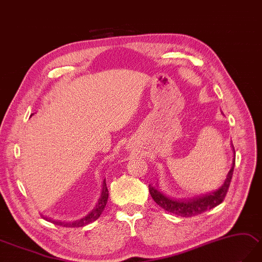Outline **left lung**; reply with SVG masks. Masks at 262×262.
<instances>
[{
    "label": "left lung",
    "mask_w": 262,
    "mask_h": 262,
    "mask_svg": "<svg viewBox=\"0 0 262 262\" xmlns=\"http://www.w3.org/2000/svg\"><path fill=\"white\" fill-rule=\"evenodd\" d=\"M232 148L234 151L233 145H232ZM234 164H235V159H233L232 161V166H231L230 171L227 175V179L224 181L222 186L219 187L214 192L205 194V195H201V196L187 199V200H175V199L166 196L165 194H163V192H161L159 188H157L159 186H151V185H148L149 193L155 202L159 204L161 208L166 210L167 212H171L173 214L184 216V217L199 215L201 213H203V212L213 209L216 205L222 203V201L224 200V198H226L228 193L231 180H232Z\"/></svg>",
    "instance_id": "obj_1"
}]
</instances>
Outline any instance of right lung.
<instances>
[{"label":"right lung","instance_id":"1","mask_svg":"<svg viewBox=\"0 0 262 262\" xmlns=\"http://www.w3.org/2000/svg\"><path fill=\"white\" fill-rule=\"evenodd\" d=\"M107 200H108V188H107V185H106V180H103L101 195H100V198L98 200V202H97L95 208L91 210L86 216H83V217L80 219V220H77V221H74V222L56 221V220H52V219H49L47 216H43V219H45V220H47V221H50L53 224H56V226H61V227H66V228L84 227V226H87V224L96 221L97 219H98L101 215L102 211L105 210V206L107 204Z\"/></svg>","mask_w":262,"mask_h":262}]
</instances>
